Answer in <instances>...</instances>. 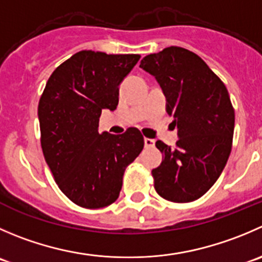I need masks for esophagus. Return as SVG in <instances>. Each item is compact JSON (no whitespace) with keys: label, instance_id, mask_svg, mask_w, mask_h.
I'll use <instances>...</instances> for the list:
<instances>
[{"label":"esophagus","instance_id":"1","mask_svg":"<svg viewBox=\"0 0 262 262\" xmlns=\"http://www.w3.org/2000/svg\"><path fill=\"white\" fill-rule=\"evenodd\" d=\"M144 146L146 147H154L155 146V141L151 138H144Z\"/></svg>","mask_w":262,"mask_h":262}]
</instances>
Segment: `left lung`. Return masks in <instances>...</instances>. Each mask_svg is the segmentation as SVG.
<instances>
[{"label": "left lung", "mask_w": 262, "mask_h": 262, "mask_svg": "<svg viewBox=\"0 0 262 262\" xmlns=\"http://www.w3.org/2000/svg\"><path fill=\"white\" fill-rule=\"evenodd\" d=\"M139 68L164 91L179 136L175 147L156 142L162 162L152 170L155 189L178 204L199 200L220 177L232 151L234 108L227 87L199 55L177 46L146 56Z\"/></svg>", "instance_id": "left-lung-1"}]
</instances>
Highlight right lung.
Masks as SVG:
<instances>
[{
    "instance_id": "1",
    "label": "right lung",
    "mask_w": 262,
    "mask_h": 262,
    "mask_svg": "<svg viewBox=\"0 0 262 262\" xmlns=\"http://www.w3.org/2000/svg\"><path fill=\"white\" fill-rule=\"evenodd\" d=\"M139 55L80 51L48 78L38 103L40 146L61 192L85 209L115 202L126 166L143 149V136L128 128L120 136L98 133L103 108L119 103V84Z\"/></svg>"
}]
</instances>
